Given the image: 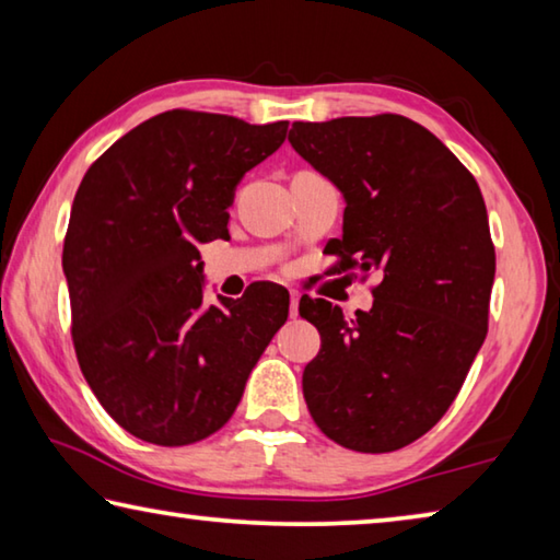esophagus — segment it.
Segmentation results:
<instances>
[{
  "label": "esophagus",
  "mask_w": 560,
  "mask_h": 560,
  "mask_svg": "<svg viewBox=\"0 0 560 560\" xmlns=\"http://www.w3.org/2000/svg\"><path fill=\"white\" fill-rule=\"evenodd\" d=\"M299 299H301V293L291 289V308H289L291 318H296V316H299Z\"/></svg>",
  "instance_id": "34e87169"
}]
</instances>
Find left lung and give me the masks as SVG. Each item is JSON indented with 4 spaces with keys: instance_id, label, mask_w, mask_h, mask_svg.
I'll return each instance as SVG.
<instances>
[{
    "instance_id": "left-lung-1",
    "label": "left lung",
    "mask_w": 560,
    "mask_h": 560,
    "mask_svg": "<svg viewBox=\"0 0 560 560\" xmlns=\"http://www.w3.org/2000/svg\"><path fill=\"white\" fill-rule=\"evenodd\" d=\"M289 143L346 200L340 267L381 269L373 308L301 299L320 334L303 371L314 422L355 452H395L450 410L487 338L497 257L477 179L405 116L293 122Z\"/></svg>"
}]
</instances>
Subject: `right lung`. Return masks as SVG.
I'll return each instance as SVG.
<instances>
[{
  "instance_id": "obj_1",
  "label": "right lung",
  "mask_w": 560,
  "mask_h": 560,
  "mask_svg": "<svg viewBox=\"0 0 560 560\" xmlns=\"http://www.w3.org/2000/svg\"><path fill=\"white\" fill-rule=\"evenodd\" d=\"M289 122L167 110L116 140L83 175L63 240L81 373L122 430L183 447L224 428L289 316L261 281L207 306L200 244L222 240L242 177Z\"/></svg>"
}]
</instances>
